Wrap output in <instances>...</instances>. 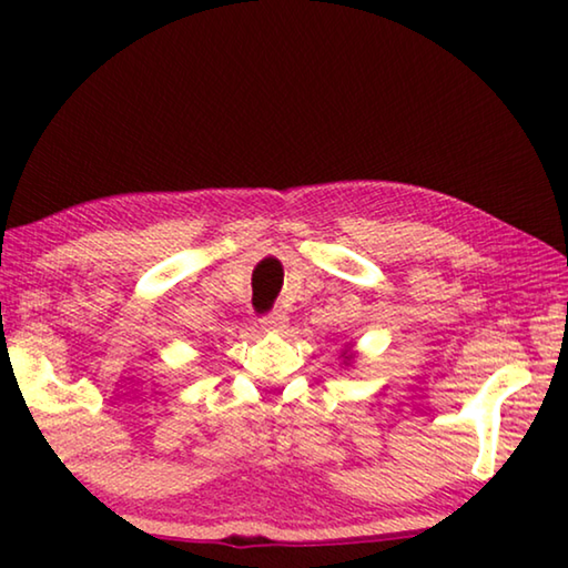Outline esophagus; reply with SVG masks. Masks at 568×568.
Wrapping results in <instances>:
<instances>
[{
	"label": "esophagus",
	"instance_id": "esophagus-1",
	"mask_svg": "<svg viewBox=\"0 0 568 568\" xmlns=\"http://www.w3.org/2000/svg\"><path fill=\"white\" fill-rule=\"evenodd\" d=\"M261 325H263L265 333H285L287 315L283 311H273V313L265 315V318L261 321Z\"/></svg>",
	"mask_w": 568,
	"mask_h": 568
}]
</instances>
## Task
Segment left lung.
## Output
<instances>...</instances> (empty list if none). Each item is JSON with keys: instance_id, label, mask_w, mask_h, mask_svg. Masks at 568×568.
<instances>
[{"instance_id": "left-lung-1", "label": "left lung", "mask_w": 568, "mask_h": 568, "mask_svg": "<svg viewBox=\"0 0 568 568\" xmlns=\"http://www.w3.org/2000/svg\"><path fill=\"white\" fill-rule=\"evenodd\" d=\"M338 358L343 361V365H351L355 361V351H353V343H345V348L341 351Z\"/></svg>"}]
</instances>
